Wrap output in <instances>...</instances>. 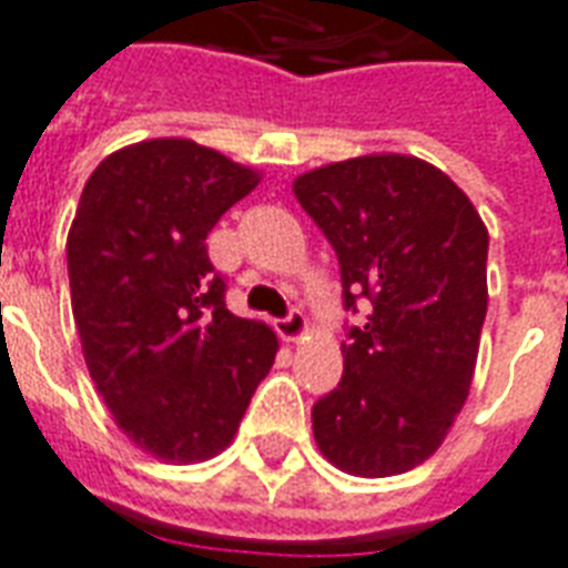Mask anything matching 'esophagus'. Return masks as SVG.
I'll list each match as a JSON object with an SVG mask.
<instances>
[{
  "mask_svg": "<svg viewBox=\"0 0 568 568\" xmlns=\"http://www.w3.org/2000/svg\"><path fill=\"white\" fill-rule=\"evenodd\" d=\"M306 331H310V325H306L304 313H292V316H285L276 322V334H280L285 343H297V339H304Z\"/></svg>",
  "mask_w": 568,
  "mask_h": 568,
  "instance_id": "obj_1",
  "label": "esophagus"
}]
</instances>
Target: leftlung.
Returning a JSON list of instances; mask_svg holds the SVG:
<instances>
[{"instance_id": "8db88e82", "label": "left lung", "mask_w": 568, "mask_h": 568, "mask_svg": "<svg viewBox=\"0 0 568 568\" xmlns=\"http://www.w3.org/2000/svg\"><path fill=\"white\" fill-rule=\"evenodd\" d=\"M295 195L337 252L348 310L373 304L343 343V379L313 406L318 452L348 476H400L443 445L469 397L485 222L445 171L406 153L313 168Z\"/></svg>"}]
</instances>
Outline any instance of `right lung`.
Masks as SVG:
<instances>
[{
    "instance_id": "1",
    "label": "right lung",
    "mask_w": 568,
    "mask_h": 568,
    "mask_svg": "<svg viewBox=\"0 0 568 568\" xmlns=\"http://www.w3.org/2000/svg\"><path fill=\"white\" fill-rule=\"evenodd\" d=\"M258 183L220 150L150 138L83 186L65 243L83 361L116 427L155 460L225 452L280 352L264 322L229 313L204 246Z\"/></svg>"
}]
</instances>
